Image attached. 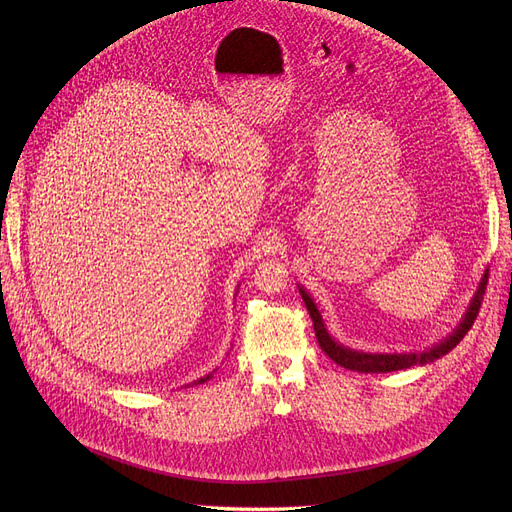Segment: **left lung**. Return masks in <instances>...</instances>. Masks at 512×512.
<instances>
[{"mask_svg":"<svg viewBox=\"0 0 512 512\" xmlns=\"http://www.w3.org/2000/svg\"><path fill=\"white\" fill-rule=\"evenodd\" d=\"M488 282V274H483L481 282H479V288L475 292V297L463 317V321L459 326L454 328V332L450 336H446L440 344L432 346L429 351H423V353H402V355H375V353H361V351H353V348H348L340 342H336L326 326H324V319H321L319 311H317V305L313 303V299L307 294L305 288L299 286V292L301 297L307 305V311L313 319V330H315V336H317V342L321 346V351H324L332 361H336L340 367L344 369H351V371H361V373H388V371H398V369H409L413 365H425V363H432L440 357H444L446 353H450L452 348L459 344L465 334L471 330L473 321L479 313V307H481V294H483V286H486Z\"/></svg>","mask_w":512,"mask_h":512,"instance_id":"8db88e82","label":"left lung"}]
</instances>
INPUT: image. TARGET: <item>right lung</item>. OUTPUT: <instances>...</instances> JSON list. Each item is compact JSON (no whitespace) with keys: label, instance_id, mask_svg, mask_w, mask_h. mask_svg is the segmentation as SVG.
Wrapping results in <instances>:
<instances>
[{"label":"right lung","instance_id":"obj_1","mask_svg":"<svg viewBox=\"0 0 512 512\" xmlns=\"http://www.w3.org/2000/svg\"><path fill=\"white\" fill-rule=\"evenodd\" d=\"M211 375H213V373H209V375H205V378H199V380H197V382H199V384H203V382H207V380H209V378H211ZM197 382H195V384H197Z\"/></svg>","mask_w":512,"mask_h":512}]
</instances>
